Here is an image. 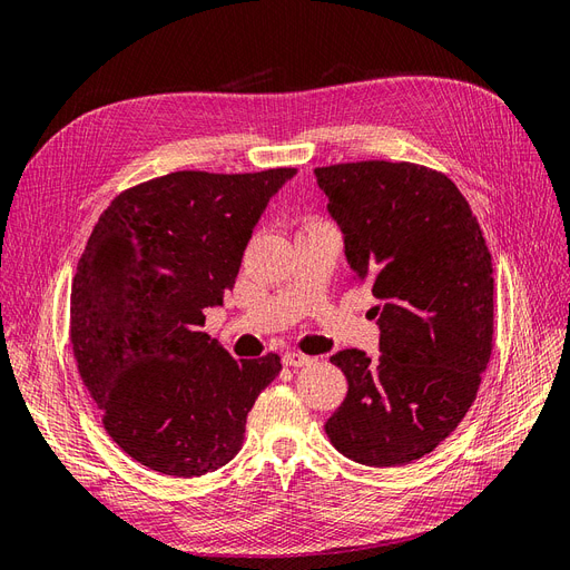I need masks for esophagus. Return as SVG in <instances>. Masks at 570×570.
Returning <instances> with one entry per match:
<instances>
[{"label": "esophagus", "mask_w": 570, "mask_h": 570, "mask_svg": "<svg viewBox=\"0 0 570 570\" xmlns=\"http://www.w3.org/2000/svg\"><path fill=\"white\" fill-rule=\"evenodd\" d=\"M312 356H306V354H299V352H285L283 354V364L285 366H292V368H302V366H308L312 364Z\"/></svg>", "instance_id": "esophagus-1"}]
</instances>
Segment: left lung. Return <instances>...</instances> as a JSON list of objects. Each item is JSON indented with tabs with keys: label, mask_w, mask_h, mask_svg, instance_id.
Returning a JSON list of instances; mask_svg holds the SVG:
<instances>
[{
	"label": "left lung",
	"mask_w": 570,
	"mask_h": 570,
	"mask_svg": "<svg viewBox=\"0 0 570 570\" xmlns=\"http://www.w3.org/2000/svg\"><path fill=\"white\" fill-rule=\"evenodd\" d=\"M314 176L381 327L377 356H331L350 390L325 433L352 461L404 465L433 452L475 400L492 354L490 249L469 202L435 170L356 161Z\"/></svg>",
	"instance_id": "obj_1"
}]
</instances>
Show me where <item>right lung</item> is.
Instances as JSON below:
<instances>
[{
	"mask_svg": "<svg viewBox=\"0 0 570 570\" xmlns=\"http://www.w3.org/2000/svg\"><path fill=\"white\" fill-rule=\"evenodd\" d=\"M297 168L178 170L118 195L71 287V342L111 440L151 471L195 478L243 446L281 356L233 358L202 331L223 306L271 197Z\"/></svg>",
	"mask_w": 570,
	"mask_h": 570,
	"instance_id": "add662e5",
	"label": "right lung"
}]
</instances>
